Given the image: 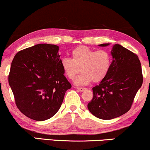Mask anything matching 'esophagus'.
<instances>
[{"label":"esophagus","instance_id":"34e87169","mask_svg":"<svg viewBox=\"0 0 150 150\" xmlns=\"http://www.w3.org/2000/svg\"><path fill=\"white\" fill-rule=\"evenodd\" d=\"M76 89L79 90V91H85V90L86 89L85 88H84V87H76Z\"/></svg>","mask_w":150,"mask_h":150}]
</instances>
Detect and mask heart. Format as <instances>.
I'll return each instance as SVG.
<instances>
[{
  "mask_svg": "<svg viewBox=\"0 0 150 150\" xmlns=\"http://www.w3.org/2000/svg\"><path fill=\"white\" fill-rule=\"evenodd\" d=\"M110 64L111 56L107 50L96 51L85 46L75 48L71 52V59L65 57L61 61V68L69 79L73 80L82 71L74 81L76 85L102 81L108 74Z\"/></svg>",
  "mask_w": 150,
  "mask_h": 150,
  "instance_id": "obj_1",
  "label": "heart"
}]
</instances>
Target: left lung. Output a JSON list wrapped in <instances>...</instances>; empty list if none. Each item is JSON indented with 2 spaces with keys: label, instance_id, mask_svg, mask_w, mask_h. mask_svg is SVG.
Wrapping results in <instances>:
<instances>
[{
  "label": "left lung",
  "instance_id": "8db88e82",
  "mask_svg": "<svg viewBox=\"0 0 150 150\" xmlns=\"http://www.w3.org/2000/svg\"><path fill=\"white\" fill-rule=\"evenodd\" d=\"M111 55L112 61L108 74L99 85L92 88L93 96L87 105L94 116L105 120L128 112L143 84L141 62L136 54L120 44H115Z\"/></svg>",
  "mask_w": 150,
  "mask_h": 150
}]
</instances>
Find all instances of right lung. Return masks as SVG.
<instances>
[{"label":"right lung","mask_w":150,"mask_h":150,"mask_svg":"<svg viewBox=\"0 0 150 150\" xmlns=\"http://www.w3.org/2000/svg\"><path fill=\"white\" fill-rule=\"evenodd\" d=\"M59 46L40 44L20 50L12 61L9 84L16 104L24 115L44 121L60 108L71 87L61 65Z\"/></svg>","instance_id":"right-lung-1"}]
</instances>
